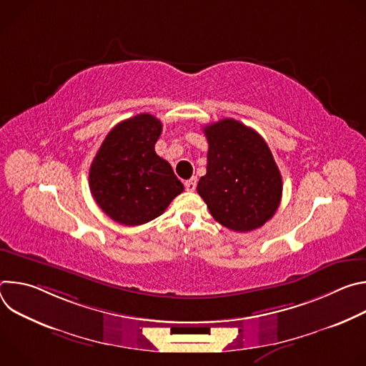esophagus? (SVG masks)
Returning a JSON list of instances; mask_svg holds the SVG:
<instances>
[{
  "label": "esophagus",
  "instance_id": "esophagus-1",
  "mask_svg": "<svg viewBox=\"0 0 366 366\" xmlns=\"http://www.w3.org/2000/svg\"><path fill=\"white\" fill-rule=\"evenodd\" d=\"M195 187H197V178H191V179L185 181V189L188 192H192L195 189Z\"/></svg>",
  "mask_w": 366,
  "mask_h": 366
}]
</instances>
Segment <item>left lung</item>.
Segmentation results:
<instances>
[{
    "label": "left lung",
    "mask_w": 366,
    "mask_h": 366,
    "mask_svg": "<svg viewBox=\"0 0 366 366\" xmlns=\"http://www.w3.org/2000/svg\"><path fill=\"white\" fill-rule=\"evenodd\" d=\"M207 174L197 191L212 216L233 232L264 226L282 197V178L267 142L253 129L223 119L204 129Z\"/></svg>",
    "instance_id": "8db88e82"
}]
</instances>
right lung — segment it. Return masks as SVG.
I'll return each instance as SVG.
<instances>
[{
  "label": "right lung",
  "mask_w": 366,
  "mask_h": 366,
  "mask_svg": "<svg viewBox=\"0 0 366 366\" xmlns=\"http://www.w3.org/2000/svg\"><path fill=\"white\" fill-rule=\"evenodd\" d=\"M162 123L142 113L104 139L89 168V189L101 210L123 226L159 217L184 191L172 167L156 154Z\"/></svg>",
  "instance_id": "right-lung-1"
}]
</instances>
